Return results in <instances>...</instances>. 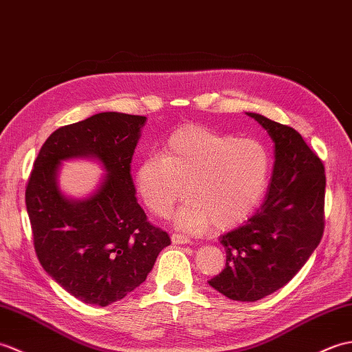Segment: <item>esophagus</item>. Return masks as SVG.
<instances>
[{
	"mask_svg": "<svg viewBox=\"0 0 352 352\" xmlns=\"http://www.w3.org/2000/svg\"><path fill=\"white\" fill-rule=\"evenodd\" d=\"M171 241H173V244H188L190 242V239L181 235V233H173V235H171Z\"/></svg>",
	"mask_w": 352,
	"mask_h": 352,
	"instance_id": "1",
	"label": "esophagus"
}]
</instances>
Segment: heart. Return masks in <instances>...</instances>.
<instances>
[{
	"label": "heart",
	"mask_w": 352,
	"mask_h": 352,
	"mask_svg": "<svg viewBox=\"0 0 352 352\" xmlns=\"http://www.w3.org/2000/svg\"><path fill=\"white\" fill-rule=\"evenodd\" d=\"M270 176L271 153L261 140L191 123L171 132L158 155L138 164L134 185L158 217H168L186 190L188 200L175 223L185 232L203 233L245 221L261 205Z\"/></svg>",
	"instance_id": "1"
}]
</instances>
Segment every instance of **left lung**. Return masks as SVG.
I'll return each mask as SVG.
<instances>
[{"mask_svg":"<svg viewBox=\"0 0 352 352\" xmlns=\"http://www.w3.org/2000/svg\"><path fill=\"white\" fill-rule=\"evenodd\" d=\"M274 142V168L262 208L226 233V267L209 280L235 301H257L283 287L321 242L325 173L318 155L294 128L247 113Z\"/></svg>","mask_w":352,"mask_h":352,"instance_id":"8db88e82","label":"left lung"}]
</instances>
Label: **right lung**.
<instances>
[{
  "label": "right lung",
  "mask_w": 352,
  "mask_h": 352,
  "mask_svg": "<svg viewBox=\"0 0 352 352\" xmlns=\"http://www.w3.org/2000/svg\"><path fill=\"white\" fill-rule=\"evenodd\" d=\"M144 123V116L110 111L61 126L43 143L30 175L25 205L38 262L82 302L105 307L124 298L170 245L167 233L147 221L131 176ZM72 157L98 159L106 170L87 199H69L58 186L60 161Z\"/></svg>",
  "instance_id": "add662e5"
}]
</instances>
